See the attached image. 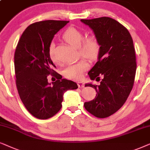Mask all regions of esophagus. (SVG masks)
<instances>
[{
	"instance_id": "1",
	"label": "esophagus",
	"mask_w": 150,
	"mask_h": 150,
	"mask_svg": "<svg viewBox=\"0 0 150 150\" xmlns=\"http://www.w3.org/2000/svg\"><path fill=\"white\" fill-rule=\"evenodd\" d=\"M77 83L79 88H83L84 86V83H83V81H77Z\"/></svg>"
}]
</instances>
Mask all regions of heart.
Segmentation results:
<instances>
[{"instance_id":"b5f03b06","label":"heart","mask_w":150,"mask_h":150,"mask_svg":"<svg viewBox=\"0 0 150 150\" xmlns=\"http://www.w3.org/2000/svg\"><path fill=\"white\" fill-rule=\"evenodd\" d=\"M83 34L80 30L75 27H69L63 34V39L70 45L75 48H79L81 55L93 60L98 56L100 51V45L95 36H90L83 39ZM54 45L51 44L49 47V56L53 62L59 64V62L53 55ZM88 68V65L84 59L77 62L70 64L64 69L63 75L66 78L77 80L82 77L83 74Z\"/></svg>"}]
</instances>
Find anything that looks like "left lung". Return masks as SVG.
<instances>
[{"instance_id": "left-lung-1", "label": "left lung", "mask_w": 150, "mask_h": 150, "mask_svg": "<svg viewBox=\"0 0 150 150\" xmlns=\"http://www.w3.org/2000/svg\"><path fill=\"white\" fill-rule=\"evenodd\" d=\"M93 30L100 45L98 61L90 70L91 80L101 79L95 88L93 100L84 103L87 111L98 118H105L124 104L132 89L137 70L135 50L130 33L126 28L109 17L81 20Z\"/></svg>"}]
</instances>
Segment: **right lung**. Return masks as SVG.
<instances>
[{
    "label": "right lung",
    "instance_id": "add662e5",
    "mask_svg": "<svg viewBox=\"0 0 150 150\" xmlns=\"http://www.w3.org/2000/svg\"><path fill=\"white\" fill-rule=\"evenodd\" d=\"M69 22L49 20L31 24L23 32L16 49L18 92L27 110L38 119L54 116L61 109L65 92L78 88L76 83L62 79L53 71L55 66L49 56L54 35ZM50 74L58 79L52 85L47 79Z\"/></svg>",
    "mask_w": 150,
    "mask_h": 150
}]
</instances>
